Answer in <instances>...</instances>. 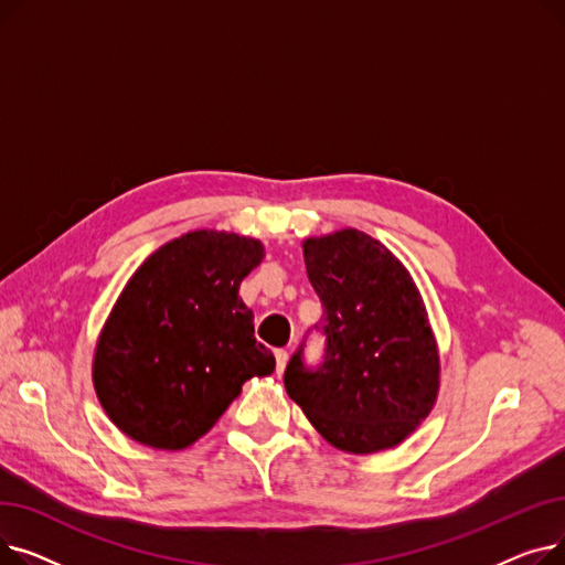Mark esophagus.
I'll list each match as a JSON object with an SVG mask.
<instances>
[{
  "instance_id": "esophagus-1",
  "label": "esophagus",
  "mask_w": 565,
  "mask_h": 565,
  "mask_svg": "<svg viewBox=\"0 0 565 565\" xmlns=\"http://www.w3.org/2000/svg\"><path fill=\"white\" fill-rule=\"evenodd\" d=\"M275 360H277V373L281 375L286 364H288V352L286 350H275Z\"/></svg>"
}]
</instances>
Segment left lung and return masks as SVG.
Wrapping results in <instances>:
<instances>
[{"instance_id":"1","label":"left lung","mask_w":565,"mask_h":565,"mask_svg":"<svg viewBox=\"0 0 565 565\" xmlns=\"http://www.w3.org/2000/svg\"><path fill=\"white\" fill-rule=\"evenodd\" d=\"M307 275L322 302V364L302 345L284 384L311 426L345 454L392 449L428 417L439 392V352L405 265L375 237L343 228L307 237Z\"/></svg>"}]
</instances>
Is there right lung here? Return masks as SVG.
Returning <instances> with one entry per match:
<instances>
[{
    "instance_id": "obj_1",
    "label": "right lung",
    "mask_w": 565,
    "mask_h": 565,
    "mask_svg": "<svg viewBox=\"0 0 565 565\" xmlns=\"http://www.w3.org/2000/svg\"><path fill=\"white\" fill-rule=\"evenodd\" d=\"M263 256L254 237L201 228L137 267L94 354V387L118 430L153 449H188L249 377L275 371L237 295Z\"/></svg>"
}]
</instances>
